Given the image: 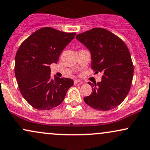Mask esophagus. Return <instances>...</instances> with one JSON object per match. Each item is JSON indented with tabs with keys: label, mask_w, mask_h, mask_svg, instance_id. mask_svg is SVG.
<instances>
[{
	"label": "esophagus",
	"mask_w": 150,
	"mask_h": 150,
	"mask_svg": "<svg viewBox=\"0 0 150 150\" xmlns=\"http://www.w3.org/2000/svg\"><path fill=\"white\" fill-rule=\"evenodd\" d=\"M77 83L82 84V82L80 80H77V79H75V80H74V84H77Z\"/></svg>",
	"instance_id": "obj_1"
}]
</instances>
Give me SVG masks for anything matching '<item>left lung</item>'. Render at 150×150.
I'll use <instances>...</instances> for the list:
<instances>
[{
    "label": "left lung",
    "instance_id": "left-lung-1",
    "mask_svg": "<svg viewBox=\"0 0 150 150\" xmlns=\"http://www.w3.org/2000/svg\"><path fill=\"white\" fill-rule=\"evenodd\" d=\"M91 52V68L103 73L101 82L92 86L91 95L84 97L88 105L98 110H110L125 99L131 89L133 65L126 44L109 30L94 28L76 35Z\"/></svg>",
    "mask_w": 150,
    "mask_h": 150
}]
</instances>
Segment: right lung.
I'll list each match as a JSON object with an SVG mask.
<instances>
[{
  "label": "right lung",
  "instance_id": "obj_1",
  "mask_svg": "<svg viewBox=\"0 0 150 150\" xmlns=\"http://www.w3.org/2000/svg\"><path fill=\"white\" fill-rule=\"evenodd\" d=\"M75 33H65L50 27L40 28L25 40L15 57L14 72L21 95L32 107L48 110L59 105L74 82L69 78L50 77V65Z\"/></svg>",
  "mask_w": 150,
  "mask_h": 150
}]
</instances>
